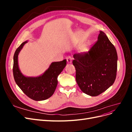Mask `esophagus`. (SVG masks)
Returning <instances> with one entry per match:
<instances>
[{
	"label": "esophagus",
	"instance_id": "obj_1",
	"mask_svg": "<svg viewBox=\"0 0 132 132\" xmlns=\"http://www.w3.org/2000/svg\"><path fill=\"white\" fill-rule=\"evenodd\" d=\"M66 59H67V62L68 63H71V62H72L73 58L71 57L70 55H68V56H67Z\"/></svg>",
	"mask_w": 132,
	"mask_h": 132
}]
</instances>
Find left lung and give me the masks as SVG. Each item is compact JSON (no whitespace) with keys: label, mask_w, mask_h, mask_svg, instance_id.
Masks as SVG:
<instances>
[{"label":"left lung","mask_w":132,"mask_h":132,"mask_svg":"<svg viewBox=\"0 0 132 132\" xmlns=\"http://www.w3.org/2000/svg\"><path fill=\"white\" fill-rule=\"evenodd\" d=\"M73 65L80 89L96 96L113 85L116 78L117 53L106 35L100 31L97 41L87 52L74 54Z\"/></svg>","instance_id":"obj_1"}]
</instances>
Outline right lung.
Masks as SVG:
<instances>
[{
  "mask_svg": "<svg viewBox=\"0 0 132 132\" xmlns=\"http://www.w3.org/2000/svg\"><path fill=\"white\" fill-rule=\"evenodd\" d=\"M27 41L21 44L14 55L13 75L18 86L26 96L35 101H42L52 95L58 84L57 78L67 65L66 59L52 63L49 68L42 75L37 77H25L20 71L18 54Z\"/></svg>",
  "mask_w": 132,
  "mask_h": 132,
  "instance_id": "right-lung-1",
  "label": "right lung"
}]
</instances>
